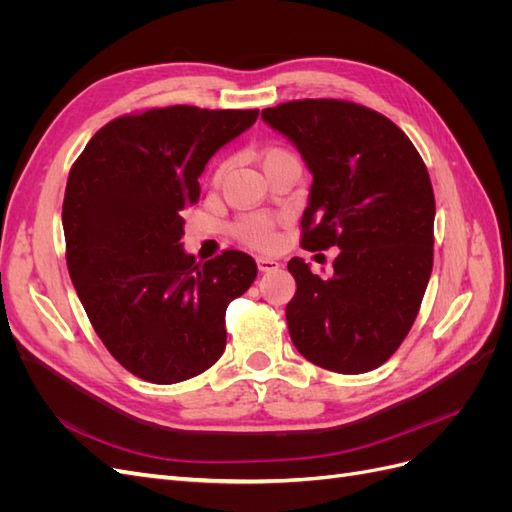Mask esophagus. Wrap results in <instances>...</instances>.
<instances>
[{
	"instance_id": "obj_1",
	"label": "esophagus",
	"mask_w": 512,
	"mask_h": 512,
	"mask_svg": "<svg viewBox=\"0 0 512 512\" xmlns=\"http://www.w3.org/2000/svg\"><path fill=\"white\" fill-rule=\"evenodd\" d=\"M256 265H258V271H262V273H269V271L280 269V262H277L275 258H267V256H258L256 258Z\"/></svg>"
}]
</instances>
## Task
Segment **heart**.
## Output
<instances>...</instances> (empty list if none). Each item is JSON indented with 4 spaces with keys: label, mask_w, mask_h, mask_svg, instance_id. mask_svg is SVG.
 <instances>
[{
    "label": "heart",
    "mask_w": 512,
    "mask_h": 512,
    "mask_svg": "<svg viewBox=\"0 0 512 512\" xmlns=\"http://www.w3.org/2000/svg\"><path fill=\"white\" fill-rule=\"evenodd\" d=\"M280 153H284V151L273 149V151L267 153L265 160H269V158H273V156H280ZM235 235H237L241 241L250 243V245H254V247H267V245H271L273 239H275V230H273V222L267 218V215L254 213V215H245V218H241V220L235 224Z\"/></svg>",
    "instance_id": "b5f03b06"
}]
</instances>
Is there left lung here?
Here are the masks:
<instances>
[{"mask_svg":"<svg viewBox=\"0 0 512 512\" xmlns=\"http://www.w3.org/2000/svg\"><path fill=\"white\" fill-rule=\"evenodd\" d=\"M260 117L314 177L303 247H339L329 277L303 258L288 262L292 344L309 363L365 374L404 342L429 284L436 200L427 168L391 119L359 104L297 100Z\"/></svg>","mask_w":512,"mask_h":512,"instance_id":"obj_1","label":"left lung"}]
</instances>
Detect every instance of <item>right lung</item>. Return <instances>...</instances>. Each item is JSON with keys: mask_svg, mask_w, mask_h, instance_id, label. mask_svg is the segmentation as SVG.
Segmentation results:
<instances>
[{"mask_svg": "<svg viewBox=\"0 0 512 512\" xmlns=\"http://www.w3.org/2000/svg\"><path fill=\"white\" fill-rule=\"evenodd\" d=\"M256 119L151 108L106 123L70 170L61 224L72 284L106 350L147 382H183L218 361L226 307L258 273L245 252L196 262L181 243L207 162Z\"/></svg>", "mask_w": 512, "mask_h": 512, "instance_id": "1", "label": "right lung"}]
</instances>
